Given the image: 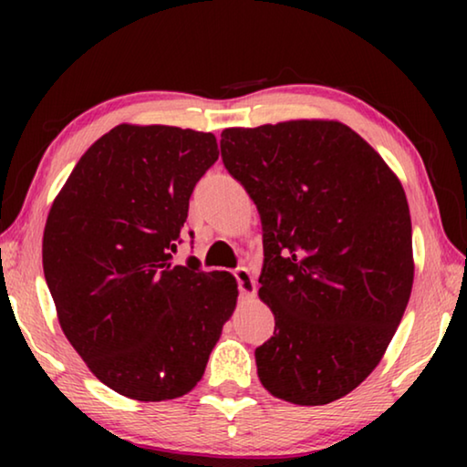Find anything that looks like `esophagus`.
<instances>
[{"label": "esophagus", "instance_id": "34e87169", "mask_svg": "<svg viewBox=\"0 0 467 467\" xmlns=\"http://www.w3.org/2000/svg\"><path fill=\"white\" fill-rule=\"evenodd\" d=\"M234 278L239 282L241 295L244 296L255 295V278H253L247 267H239V270H234Z\"/></svg>", "mask_w": 467, "mask_h": 467}]
</instances>
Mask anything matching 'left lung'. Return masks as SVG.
<instances>
[{
	"label": "left lung",
	"mask_w": 467,
	"mask_h": 467,
	"mask_svg": "<svg viewBox=\"0 0 467 467\" xmlns=\"http://www.w3.org/2000/svg\"><path fill=\"white\" fill-rule=\"evenodd\" d=\"M220 150L264 228L259 298L275 327L255 350L259 381L290 404H331L373 373L404 317L414 282L404 187L334 119L228 128Z\"/></svg>",
	"instance_id": "obj_1"
}]
</instances>
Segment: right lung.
I'll return each instance as SVG.
<instances>
[{"label":"right lung","instance_id":"add662e5","mask_svg":"<svg viewBox=\"0 0 467 467\" xmlns=\"http://www.w3.org/2000/svg\"><path fill=\"white\" fill-rule=\"evenodd\" d=\"M218 154L214 133L121 123L86 150L47 216L43 270L63 334L130 400L192 391L236 306L233 274L171 262Z\"/></svg>","mask_w":467,"mask_h":467}]
</instances>
